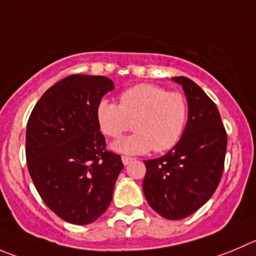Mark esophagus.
<instances>
[{"label":"esophagus","mask_w":256,"mask_h":256,"mask_svg":"<svg viewBox=\"0 0 256 256\" xmlns=\"http://www.w3.org/2000/svg\"><path fill=\"white\" fill-rule=\"evenodd\" d=\"M121 159H122V163H124V166H128V164H130L131 162L134 160L132 158H130V156H122V158H121Z\"/></svg>","instance_id":"34e87169"}]
</instances>
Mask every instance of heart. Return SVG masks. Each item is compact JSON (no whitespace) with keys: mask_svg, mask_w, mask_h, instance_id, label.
<instances>
[{"mask_svg":"<svg viewBox=\"0 0 256 256\" xmlns=\"http://www.w3.org/2000/svg\"><path fill=\"white\" fill-rule=\"evenodd\" d=\"M188 101L182 93L168 92L152 83L128 88L120 94L118 104L101 100L96 107L100 130L111 139H118L131 128L135 132L112 149L124 154H145L172 149L183 135L188 121Z\"/></svg>","mask_w":256,"mask_h":256,"instance_id":"b5f03b06","label":"heart"}]
</instances>
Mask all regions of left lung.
Segmentation results:
<instances>
[{
  "instance_id": "1",
  "label": "left lung",
  "mask_w": 256,
  "mask_h": 256,
  "mask_svg": "<svg viewBox=\"0 0 256 256\" xmlns=\"http://www.w3.org/2000/svg\"><path fill=\"white\" fill-rule=\"evenodd\" d=\"M172 80L182 86L187 97V125L173 149L144 162L142 190L148 204L162 217L182 220L204 206L216 190L224 172L228 134L217 106L200 86L186 77Z\"/></svg>"
}]
</instances>
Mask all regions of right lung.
<instances>
[{
	"label": "right lung",
	"instance_id": "1",
	"mask_svg": "<svg viewBox=\"0 0 256 256\" xmlns=\"http://www.w3.org/2000/svg\"><path fill=\"white\" fill-rule=\"evenodd\" d=\"M114 88L104 76L73 74L50 87L28 117V173L45 204L73 225L104 214L124 168L96 120L97 104Z\"/></svg>",
	"mask_w": 256,
	"mask_h": 256
}]
</instances>
